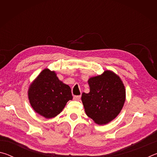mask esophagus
<instances>
[{
  "label": "esophagus",
  "instance_id": "obj_1",
  "mask_svg": "<svg viewBox=\"0 0 157 157\" xmlns=\"http://www.w3.org/2000/svg\"><path fill=\"white\" fill-rule=\"evenodd\" d=\"M80 98H81L80 95H75V96L73 97V99L75 100H80Z\"/></svg>",
  "mask_w": 157,
  "mask_h": 157
}]
</instances>
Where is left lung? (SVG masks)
<instances>
[{"instance_id": "left-lung-1", "label": "left lung", "mask_w": 157, "mask_h": 157, "mask_svg": "<svg viewBox=\"0 0 157 157\" xmlns=\"http://www.w3.org/2000/svg\"><path fill=\"white\" fill-rule=\"evenodd\" d=\"M90 91L82 94L85 112L95 123L108 124L115 119L123 109L126 91L121 78L110 70L88 80Z\"/></svg>"}]
</instances>
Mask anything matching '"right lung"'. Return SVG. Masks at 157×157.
Returning <instances> with one entry per match:
<instances>
[{
    "instance_id": "1",
    "label": "right lung",
    "mask_w": 157,
    "mask_h": 157,
    "mask_svg": "<svg viewBox=\"0 0 157 157\" xmlns=\"http://www.w3.org/2000/svg\"><path fill=\"white\" fill-rule=\"evenodd\" d=\"M28 95L34 111L46 119L57 116L73 99L70 86L48 68L44 69L30 84Z\"/></svg>"
}]
</instances>
